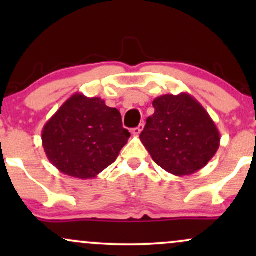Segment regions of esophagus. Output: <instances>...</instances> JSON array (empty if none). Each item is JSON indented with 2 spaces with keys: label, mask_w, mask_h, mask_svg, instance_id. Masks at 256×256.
<instances>
[{
  "label": "esophagus",
  "mask_w": 256,
  "mask_h": 256,
  "mask_svg": "<svg viewBox=\"0 0 256 256\" xmlns=\"http://www.w3.org/2000/svg\"><path fill=\"white\" fill-rule=\"evenodd\" d=\"M143 128H144V125L140 124L137 126V128H134V130H132V134H134V136H138V134H140V132L143 131Z\"/></svg>",
  "instance_id": "1"
}]
</instances>
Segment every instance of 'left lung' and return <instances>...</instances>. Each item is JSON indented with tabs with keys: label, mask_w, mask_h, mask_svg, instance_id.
Returning a JSON list of instances; mask_svg holds the SVG:
<instances>
[{
	"label": "left lung",
	"mask_w": 256,
	"mask_h": 256,
	"mask_svg": "<svg viewBox=\"0 0 256 256\" xmlns=\"http://www.w3.org/2000/svg\"><path fill=\"white\" fill-rule=\"evenodd\" d=\"M152 107L140 136L152 160L177 177L204 168L220 146L218 128L204 106L182 92L156 98Z\"/></svg>",
	"instance_id": "left-lung-1"
}]
</instances>
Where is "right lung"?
<instances>
[{"mask_svg": "<svg viewBox=\"0 0 256 256\" xmlns=\"http://www.w3.org/2000/svg\"><path fill=\"white\" fill-rule=\"evenodd\" d=\"M130 136L116 108L77 92L44 125L42 144L61 173L91 179L116 160Z\"/></svg>", "mask_w": 256, "mask_h": 256, "instance_id": "obj_1", "label": "right lung"}]
</instances>
